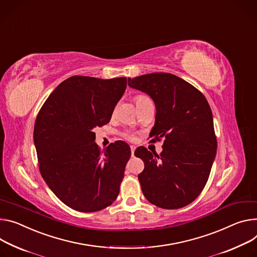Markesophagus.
<instances>
[{
	"mask_svg": "<svg viewBox=\"0 0 257 257\" xmlns=\"http://www.w3.org/2000/svg\"><path fill=\"white\" fill-rule=\"evenodd\" d=\"M130 149H131V154H132V156H133V154H134V151H135L136 147H135V146H131V147H130Z\"/></svg>",
	"mask_w": 257,
	"mask_h": 257,
	"instance_id": "obj_1",
	"label": "esophagus"
}]
</instances>
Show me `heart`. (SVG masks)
<instances>
[{
    "instance_id": "b5f03b06",
    "label": "heart",
    "mask_w": 257,
    "mask_h": 257,
    "mask_svg": "<svg viewBox=\"0 0 257 257\" xmlns=\"http://www.w3.org/2000/svg\"><path fill=\"white\" fill-rule=\"evenodd\" d=\"M147 100H151L148 96H145V95H138L136 97V104L137 103H141V102H144V101H147ZM128 138L129 139H133V136L132 135H128Z\"/></svg>"
}]
</instances>
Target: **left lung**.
Segmentation results:
<instances>
[{
	"instance_id": "obj_1",
	"label": "left lung",
	"mask_w": 257,
	"mask_h": 257,
	"mask_svg": "<svg viewBox=\"0 0 257 257\" xmlns=\"http://www.w3.org/2000/svg\"><path fill=\"white\" fill-rule=\"evenodd\" d=\"M128 85L154 100L157 112L150 137L154 142L164 138L160 156L144 147L134 153L145 163L138 174L145 197L163 209L189 205L203 191L216 156L207 99L193 85L168 73L128 78Z\"/></svg>"
}]
</instances>
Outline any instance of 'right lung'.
I'll return each mask as SVG.
<instances>
[{
    "label": "right lung",
    "instance_id": "right-lung-1",
    "mask_svg": "<svg viewBox=\"0 0 257 257\" xmlns=\"http://www.w3.org/2000/svg\"><path fill=\"white\" fill-rule=\"evenodd\" d=\"M126 86V78L74 76L54 89L38 113L34 143L40 172L77 211H99L119 195L130 147L119 141L101 153L93 129L110 121Z\"/></svg>",
    "mask_w": 257,
    "mask_h": 257
}]
</instances>
